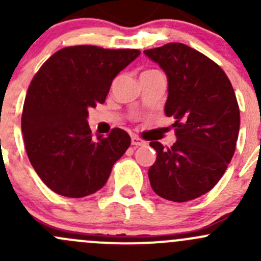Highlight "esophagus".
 <instances>
[{
	"label": "esophagus",
	"instance_id": "obj_1",
	"mask_svg": "<svg viewBox=\"0 0 261 261\" xmlns=\"http://www.w3.org/2000/svg\"><path fill=\"white\" fill-rule=\"evenodd\" d=\"M131 144H133L134 146H144L146 143L143 139L138 138V136H133V138H131Z\"/></svg>",
	"mask_w": 261,
	"mask_h": 261
}]
</instances>
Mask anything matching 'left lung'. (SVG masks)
Segmentation results:
<instances>
[{"mask_svg":"<svg viewBox=\"0 0 261 261\" xmlns=\"http://www.w3.org/2000/svg\"><path fill=\"white\" fill-rule=\"evenodd\" d=\"M168 78L164 112L174 117L177 141L150 146L156 160L149 179L158 196L187 202L210 192L221 179L236 149L240 111L231 82L210 58L186 44L144 50Z\"/></svg>","mask_w":261,"mask_h":261,"instance_id":"left-lung-1","label":"left lung"}]
</instances>
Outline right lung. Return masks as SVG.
I'll return each mask as SVG.
<instances>
[{
  "mask_svg": "<svg viewBox=\"0 0 261 261\" xmlns=\"http://www.w3.org/2000/svg\"><path fill=\"white\" fill-rule=\"evenodd\" d=\"M139 55L136 49L68 46L34 75L21 130L31 165L53 192L81 198L99 191L130 146V136L121 128L92 138L87 117L91 107L103 103L116 75Z\"/></svg>",
  "mask_w": 261,
  "mask_h": 261,
  "instance_id": "1",
  "label": "right lung"
}]
</instances>
